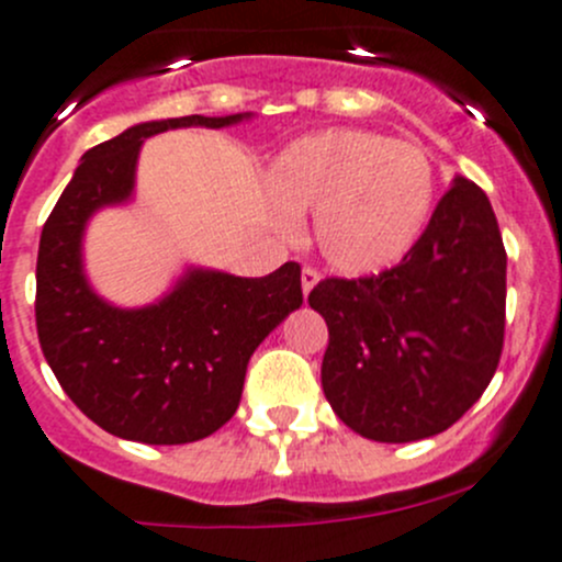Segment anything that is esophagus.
Masks as SVG:
<instances>
[{
	"label": "esophagus",
	"instance_id": "esophagus-1",
	"mask_svg": "<svg viewBox=\"0 0 562 562\" xmlns=\"http://www.w3.org/2000/svg\"><path fill=\"white\" fill-rule=\"evenodd\" d=\"M317 280H321V274H317L315 269H302V291H304V296H310V291H313V288L317 285Z\"/></svg>",
	"mask_w": 562,
	"mask_h": 562
}]
</instances>
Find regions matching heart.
Masks as SVG:
<instances>
[{
    "instance_id": "obj_1",
    "label": "heart",
    "mask_w": 562,
    "mask_h": 562,
    "mask_svg": "<svg viewBox=\"0 0 562 562\" xmlns=\"http://www.w3.org/2000/svg\"><path fill=\"white\" fill-rule=\"evenodd\" d=\"M280 223L315 214V241L345 277L391 269L422 241L435 209V168L418 146L367 130H323L288 144L271 162Z\"/></svg>"
}]
</instances>
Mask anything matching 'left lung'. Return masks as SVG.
Returning <instances> with one entry per match:
<instances>
[{
  "mask_svg": "<svg viewBox=\"0 0 562 562\" xmlns=\"http://www.w3.org/2000/svg\"><path fill=\"white\" fill-rule=\"evenodd\" d=\"M307 302L328 326L323 394L353 432L378 443L443 432L503 350L506 249L490 198L457 176L400 266L323 280Z\"/></svg>",
  "mask_w": 562,
  "mask_h": 562,
  "instance_id": "8db88e82",
  "label": "left lung"
}]
</instances>
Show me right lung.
<instances>
[{
  "instance_id": "obj_1",
  "label": "right lung",
  "mask_w": 562,
  "mask_h": 562,
  "mask_svg": "<svg viewBox=\"0 0 562 562\" xmlns=\"http://www.w3.org/2000/svg\"><path fill=\"white\" fill-rule=\"evenodd\" d=\"M252 113L179 116L127 127L81 157L45 220L37 252V337L65 394L124 440L179 446L209 438L236 413L249 356L302 307V269L266 277L187 269L160 302L113 307L83 271L94 212L133 198L146 138L176 127H231Z\"/></svg>"
}]
</instances>
